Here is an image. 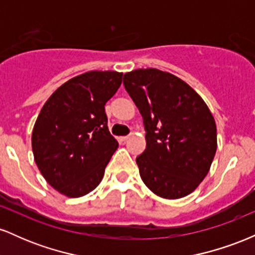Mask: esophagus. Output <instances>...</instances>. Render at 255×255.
<instances>
[{
    "mask_svg": "<svg viewBox=\"0 0 255 255\" xmlns=\"http://www.w3.org/2000/svg\"><path fill=\"white\" fill-rule=\"evenodd\" d=\"M129 137H130V135H125V136L120 137V140H121V141H127V140L129 139Z\"/></svg>",
    "mask_w": 255,
    "mask_h": 255,
    "instance_id": "34e87169",
    "label": "esophagus"
}]
</instances>
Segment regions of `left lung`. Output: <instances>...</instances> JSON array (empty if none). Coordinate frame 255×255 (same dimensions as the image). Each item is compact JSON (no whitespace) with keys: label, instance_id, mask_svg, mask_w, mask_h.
I'll list each match as a JSON object with an SVG mask.
<instances>
[{"label":"left lung","instance_id":"left-lung-1","mask_svg":"<svg viewBox=\"0 0 255 255\" xmlns=\"http://www.w3.org/2000/svg\"><path fill=\"white\" fill-rule=\"evenodd\" d=\"M126 91L141 114L146 148L136 157L141 180L165 199L191 194L217 150V128L203 98L180 78L156 68L126 73Z\"/></svg>","mask_w":255,"mask_h":255}]
</instances>
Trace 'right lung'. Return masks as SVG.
<instances>
[{
	"label": "right lung",
	"mask_w": 255,
	"mask_h": 255,
	"mask_svg": "<svg viewBox=\"0 0 255 255\" xmlns=\"http://www.w3.org/2000/svg\"><path fill=\"white\" fill-rule=\"evenodd\" d=\"M122 73L92 71L72 78L45 102L32 131L34 162L51 187L69 198L98 186L119 147L104 105L121 86Z\"/></svg>",
	"instance_id": "obj_1"
}]
</instances>
